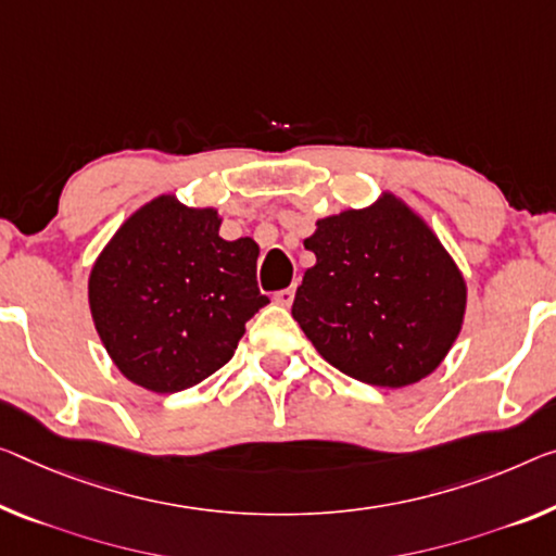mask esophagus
<instances>
[{"mask_svg": "<svg viewBox=\"0 0 556 556\" xmlns=\"http://www.w3.org/2000/svg\"><path fill=\"white\" fill-rule=\"evenodd\" d=\"M293 298H295V290L293 288H283V290H278L276 295H273V301H276L278 305L288 307L290 303H293Z\"/></svg>", "mask_w": 556, "mask_h": 556, "instance_id": "34e87169", "label": "esophagus"}]
</instances>
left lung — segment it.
Masks as SVG:
<instances>
[{
	"mask_svg": "<svg viewBox=\"0 0 556 556\" xmlns=\"http://www.w3.org/2000/svg\"><path fill=\"white\" fill-rule=\"evenodd\" d=\"M315 266L293 318L326 361L378 388H405L442 363L463 328L467 288L438 236L395 195L318 220Z\"/></svg>",
	"mask_w": 556,
	"mask_h": 556,
	"instance_id": "1",
	"label": "left lung"
}]
</instances>
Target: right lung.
Returning <instances> with one entry per match:
<instances>
[{
    "mask_svg": "<svg viewBox=\"0 0 556 556\" xmlns=\"http://www.w3.org/2000/svg\"><path fill=\"white\" fill-rule=\"evenodd\" d=\"M213 208L161 195L116 230L93 263L89 305L111 361L136 386L181 392L233 357L268 295L258 245L224 241Z\"/></svg>",
    "mask_w": 556,
    "mask_h": 556,
    "instance_id": "right-lung-1",
    "label": "right lung"
}]
</instances>
